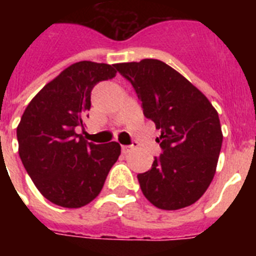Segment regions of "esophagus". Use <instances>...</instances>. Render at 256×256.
I'll return each mask as SVG.
<instances>
[{
    "instance_id": "1",
    "label": "esophagus",
    "mask_w": 256,
    "mask_h": 256,
    "mask_svg": "<svg viewBox=\"0 0 256 256\" xmlns=\"http://www.w3.org/2000/svg\"><path fill=\"white\" fill-rule=\"evenodd\" d=\"M134 146L133 144H122V152L123 154H128L130 150H133Z\"/></svg>"
}]
</instances>
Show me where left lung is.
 Listing matches in <instances>:
<instances>
[{"label":"left lung","instance_id":"obj_1","mask_svg":"<svg viewBox=\"0 0 256 256\" xmlns=\"http://www.w3.org/2000/svg\"><path fill=\"white\" fill-rule=\"evenodd\" d=\"M115 68L132 83L144 115L162 134V154L137 176L144 198L162 210L192 205L204 195L216 170L223 133L208 97L177 70L156 58Z\"/></svg>","mask_w":256,"mask_h":256}]
</instances>
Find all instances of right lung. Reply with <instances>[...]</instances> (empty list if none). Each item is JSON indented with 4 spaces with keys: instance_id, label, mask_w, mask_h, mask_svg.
<instances>
[{
    "instance_id": "obj_1",
    "label": "right lung",
    "mask_w": 256,
    "mask_h": 256,
    "mask_svg": "<svg viewBox=\"0 0 256 256\" xmlns=\"http://www.w3.org/2000/svg\"><path fill=\"white\" fill-rule=\"evenodd\" d=\"M115 76V64H72L33 97L20 119V159L52 204L69 209L90 204L120 155L118 142L94 144L76 132L91 108L92 88Z\"/></svg>"
}]
</instances>
